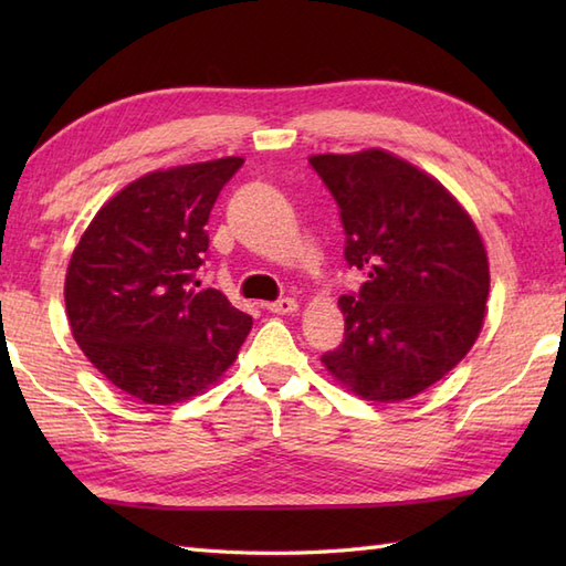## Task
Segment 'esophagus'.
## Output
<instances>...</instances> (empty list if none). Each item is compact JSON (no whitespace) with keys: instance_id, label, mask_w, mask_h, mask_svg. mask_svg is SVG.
<instances>
[{"instance_id":"obj_1","label":"esophagus","mask_w":566,"mask_h":566,"mask_svg":"<svg viewBox=\"0 0 566 566\" xmlns=\"http://www.w3.org/2000/svg\"><path fill=\"white\" fill-rule=\"evenodd\" d=\"M264 306H268V311H272V314H294V311L298 308L296 298H292V296L276 298V302H272V304H264Z\"/></svg>"}]
</instances>
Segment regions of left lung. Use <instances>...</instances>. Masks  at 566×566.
<instances>
[{
  "mask_svg": "<svg viewBox=\"0 0 566 566\" xmlns=\"http://www.w3.org/2000/svg\"><path fill=\"white\" fill-rule=\"evenodd\" d=\"M340 209L345 335L321 363L367 401H403L460 363L484 323L489 260L476 226L438 179L384 150L308 160Z\"/></svg>",
  "mask_w": 566,
  "mask_h": 566,
  "instance_id": "left-lung-1",
  "label": "left lung"
}]
</instances>
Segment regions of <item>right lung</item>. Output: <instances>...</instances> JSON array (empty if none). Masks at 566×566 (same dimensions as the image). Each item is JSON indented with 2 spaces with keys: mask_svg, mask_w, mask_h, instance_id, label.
I'll use <instances>...</instances> for the list:
<instances>
[{
  "mask_svg": "<svg viewBox=\"0 0 566 566\" xmlns=\"http://www.w3.org/2000/svg\"><path fill=\"white\" fill-rule=\"evenodd\" d=\"M240 165L221 158L136 179L104 203L72 252V335L114 387L143 403L207 389L252 328L219 290H195L209 258V213Z\"/></svg>",
  "mask_w": 566,
  "mask_h": 566,
  "instance_id": "right-lung-1",
  "label": "right lung"
}]
</instances>
